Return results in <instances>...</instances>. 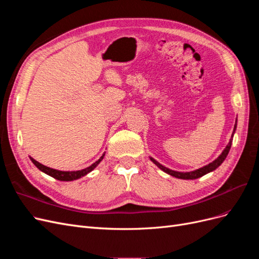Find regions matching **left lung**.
Here are the masks:
<instances>
[{
  "instance_id": "8db88e82",
  "label": "left lung",
  "mask_w": 259,
  "mask_h": 259,
  "mask_svg": "<svg viewBox=\"0 0 259 259\" xmlns=\"http://www.w3.org/2000/svg\"><path fill=\"white\" fill-rule=\"evenodd\" d=\"M236 130H237V120H236V124H234L233 133H232V136H231L230 142L228 143V145L226 146V148L224 149V151L222 152V154L219 155L216 160H214L211 163L207 164V165L203 166V167H201V168H199V169H195V170H192V171H186V173H184V171L171 170V169H169V168H167V167H165V166H163L162 164H160L158 161H155L153 158H150V160H151L160 169H162L163 171H165L166 174H168V175H170V176H174V177L180 178V179H197V178H199V177L204 176L205 174L209 173V171L215 170V169L225 161V159L227 158V155H228L229 150H230V148H231L232 137H233L234 133H236Z\"/></svg>"
}]
</instances>
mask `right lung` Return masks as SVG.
<instances>
[{
  "label": "right lung",
  "instance_id": "1",
  "mask_svg": "<svg viewBox=\"0 0 259 259\" xmlns=\"http://www.w3.org/2000/svg\"><path fill=\"white\" fill-rule=\"evenodd\" d=\"M105 156V153L100 156L99 160L96 161L95 163H93L91 166L86 167L84 169H81V170H71V171H65V170H58V169H54V168H51V167H48L43 165V164L38 163L37 161H35L33 158H31L30 156V160L32 161V163L34 164V165L42 170L43 173L48 174L50 176H52L53 178L55 179H58V180H61V182H71V180H75V179H79L85 175H88L89 173H91V171L95 168L98 164L101 162V160L104 159Z\"/></svg>",
  "mask_w": 259,
  "mask_h": 259
}]
</instances>
